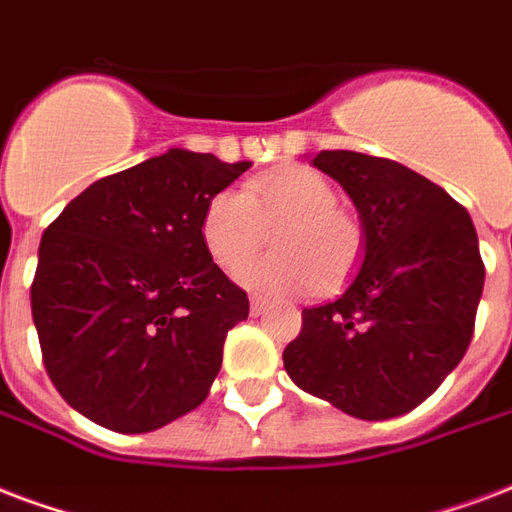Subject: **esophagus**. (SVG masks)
<instances>
[{
	"label": "esophagus",
	"mask_w": 512,
	"mask_h": 512,
	"mask_svg": "<svg viewBox=\"0 0 512 512\" xmlns=\"http://www.w3.org/2000/svg\"><path fill=\"white\" fill-rule=\"evenodd\" d=\"M267 307H270V302H264V299L259 297H251V315H261Z\"/></svg>",
	"instance_id": "34e87169"
}]
</instances>
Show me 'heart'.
Listing matches in <instances>:
<instances>
[{
    "label": "heart",
    "mask_w": 512,
    "mask_h": 512,
    "mask_svg": "<svg viewBox=\"0 0 512 512\" xmlns=\"http://www.w3.org/2000/svg\"><path fill=\"white\" fill-rule=\"evenodd\" d=\"M272 229L275 253L237 272L242 286L267 297L332 291L361 259L364 229L337 205V188L310 167H286L248 180L242 191H218L205 205L199 237L224 272L248 261Z\"/></svg>",
    "instance_id": "1"
}]
</instances>
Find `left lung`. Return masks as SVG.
<instances>
[{
	"instance_id": "8db88e82",
	"label": "left lung",
	"mask_w": 512,
	"mask_h": 512,
	"mask_svg": "<svg viewBox=\"0 0 512 512\" xmlns=\"http://www.w3.org/2000/svg\"><path fill=\"white\" fill-rule=\"evenodd\" d=\"M313 167L359 210L364 259L348 288L302 310L283 351L302 391L364 421L410 413L467 353L483 261L470 213L405 164L321 151Z\"/></svg>"
}]
</instances>
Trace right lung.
<instances>
[{
	"mask_svg": "<svg viewBox=\"0 0 512 512\" xmlns=\"http://www.w3.org/2000/svg\"><path fill=\"white\" fill-rule=\"evenodd\" d=\"M251 161L169 148L96 180L40 242L32 315L69 407L121 434L205 402L248 297L207 256L199 221Z\"/></svg>",
	"mask_w": 512,
	"mask_h": 512,
	"instance_id": "1",
	"label": "right lung"
}]
</instances>
